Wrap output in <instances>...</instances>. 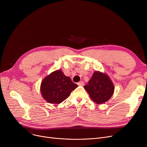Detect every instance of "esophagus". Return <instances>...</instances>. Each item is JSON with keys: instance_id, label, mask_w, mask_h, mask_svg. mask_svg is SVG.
I'll list each match as a JSON object with an SVG mask.
<instances>
[{"instance_id": "obj_1", "label": "esophagus", "mask_w": 147, "mask_h": 147, "mask_svg": "<svg viewBox=\"0 0 147 147\" xmlns=\"http://www.w3.org/2000/svg\"><path fill=\"white\" fill-rule=\"evenodd\" d=\"M78 84L79 86H83L84 85V82H82V81H81V82H79V83H78Z\"/></svg>"}]
</instances>
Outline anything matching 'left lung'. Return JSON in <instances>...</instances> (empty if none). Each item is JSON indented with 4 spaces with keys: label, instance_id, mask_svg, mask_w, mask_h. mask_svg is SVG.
I'll return each instance as SVG.
<instances>
[{
    "label": "left lung",
    "instance_id": "left-lung-1",
    "mask_svg": "<svg viewBox=\"0 0 147 147\" xmlns=\"http://www.w3.org/2000/svg\"><path fill=\"white\" fill-rule=\"evenodd\" d=\"M91 99L97 104L107 102L114 92V86L107 74L96 71L92 75L88 84L84 86Z\"/></svg>",
    "mask_w": 147,
    "mask_h": 147
}]
</instances>
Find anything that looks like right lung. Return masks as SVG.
<instances>
[{
    "label": "right lung",
    "instance_id": "right-lung-1",
    "mask_svg": "<svg viewBox=\"0 0 147 147\" xmlns=\"http://www.w3.org/2000/svg\"><path fill=\"white\" fill-rule=\"evenodd\" d=\"M78 86L61 69L54 71L42 81L40 92L45 101L50 104H60Z\"/></svg>",
    "mask_w": 147,
    "mask_h": 147
}]
</instances>
